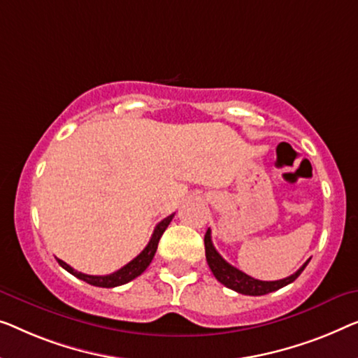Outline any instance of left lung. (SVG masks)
Here are the masks:
<instances>
[{
	"mask_svg": "<svg viewBox=\"0 0 358 358\" xmlns=\"http://www.w3.org/2000/svg\"><path fill=\"white\" fill-rule=\"evenodd\" d=\"M205 255H206V262H208V266L211 269V273L215 274V278L220 281L221 284H224L226 287L232 289V291L243 294V295H265L269 292L278 291L287 284L294 282L295 279L300 276V273L303 271L305 266L308 265L303 263L297 271L294 274H291L289 278L279 279V281H260V279H255L248 274L242 273L241 269L234 268L232 265H229L224 258H222L220 253L216 252V248L211 242V231L208 229L205 234Z\"/></svg>",
	"mask_w": 358,
	"mask_h": 358,
	"instance_id": "8db88e82",
	"label": "left lung"
}]
</instances>
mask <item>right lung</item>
Returning <instances> with one entry per match:
<instances>
[{"instance_id":"add662e5","label":"right lung","mask_w":358,"mask_h":358,"mask_svg":"<svg viewBox=\"0 0 358 358\" xmlns=\"http://www.w3.org/2000/svg\"><path fill=\"white\" fill-rule=\"evenodd\" d=\"M173 217H174V215H169L168 217H164L162 222H158V226L155 227L153 236H152V239H150L148 245L145 247L132 262H129L126 266H122L121 269H117V271H115V273L106 274V276H92V274H84L80 271H76L74 268L67 265V263H64L63 260H59V258H58V263L66 269V271H69L72 276L79 278V279H82V281L92 284V286H96V287L122 286V284H126L129 281H132V279H136L137 276H141L145 269L148 268V265L153 260L155 253H157L158 242H159V239H162L163 232L166 231V227L169 226V222Z\"/></svg>"}]
</instances>
